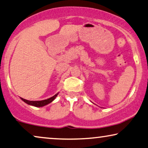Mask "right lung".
I'll list each match as a JSON object with an SVG mask.
<instances>
[{
    "mask_svg": "<svg viewBox=\"0 0 148 148\" xmlns=\"http://www.w3.org/2000/svg\"><path fill=\"white\" fill-rule=\"evenodd\" d=\"M58 93H57L56 94H55L54 96L51 97V98L46 99V100H41V101H30V100H26V99H24L23 98H21V99L28 105L33 106H35V107H42L48 104V103H51L53 100H54V99L56 98V97L57 96H58Z\"/></svg>",
    "mask_w": 148,
    "mask_h": 148,
    "instance_id": "1",
    "label": "right lung"
}]
</instances>
